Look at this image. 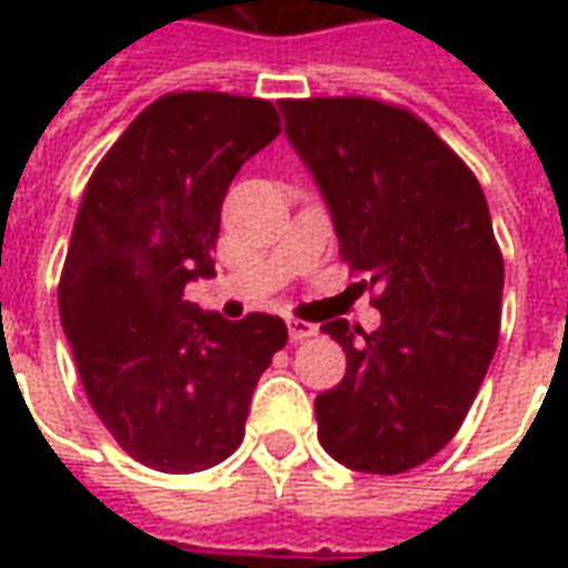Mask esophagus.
<instances>
[{
	"instance_id": "esophagus-1",
	"label": "esophagus",
	"mask_w": 568,
	"mask_h": 568,
	"mask_svg": "<svg viewBox=\"0 0 568 568\" xmlns=\"http://www.w3.org/2000/svg\"><path fill=\"white\" fill-rule=\"evenodd\" d=\"M285 325H288V337H292L295 344L297 341H307V337H313V334L320 332L316 325H310V322H304V320H288Z\"/></svg>"
}]
</instances>
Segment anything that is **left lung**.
Instances as JSON below:
<instances>
[{"mask_svg": "<svg viewBox=\"0 0 568 568\" xmlns=\"http://www.w3.org/2000/svg\"><path fill=\"white\" fill-rule=\"evenodd\" d=\"M344 261L377 288L381 332L332 320L346 374L316 395L325 453L402 475L459 432L499 344L501 267L487 197L426 121L362 97L283 100Z\"/></svg>", "mask_w": 568, "mask_h": 568, "instance_id": "8db88e82", "label": "left lung"}]
</instances>
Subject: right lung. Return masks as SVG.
I'll list each match as a JSON object with an SVG mask.
<instances>
[{"mask_svg":"<svg viewBox=\"0 0 568 568\" xmlns=\"http://www.w3.org/2000/svg\"><path fill=\"white\" fill-rule=\"evenodd\" d=\"M280 136L267 100L166 93L93 170L60 276V320L112 438L154 471L191 475L240 447L285 322H231L185 301L215 276L222 200Z\"/></svg>","mask_w":568,"mask_h":568,"instance_id":"right-lung-1","label":"right lung"}]
</instances>
